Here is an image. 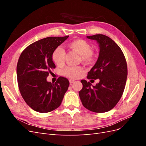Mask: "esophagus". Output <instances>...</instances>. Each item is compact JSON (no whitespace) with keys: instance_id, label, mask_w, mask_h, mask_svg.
Listing matches in <instances>:
<instances>
[{"instance_id":"34e87169","label":"esophagus","mask_w":146,"mask_h":146,"mask_svg":"<svg viewBox=\"0 0 146 146\" xmlns=\"http://www.w3.org/2000/svg\"><path fill=\"white\" fill-rule=\"evenodd\" d=\"M74 82H75V80H72V79H70V80H69V83H70V84H72V83H73Z\"/></svg>"}]
</instances>
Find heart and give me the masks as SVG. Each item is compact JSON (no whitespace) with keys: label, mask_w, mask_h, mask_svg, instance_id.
<instances>
[{"label":"heart","mask_w":146,"mask_h":146,"mask_svg":"<svg viewBox=\"0 0 146 146\" xmlns=\"http://www.w3.org/2000/svg\"><path fill=\"white\" fill-rule=\"evenodd\" d=\"M69 49L74 50L80 55L81 61L84 63H91L94 59V54L91 50V46L87 41L83 39H76L68 44ZM65 52L61 47H56L53 51L52 58L54 63L57 66H61L64 63ZM83 72L81 66H67L63 70V74L70 78L80 77Z\"/></svg>","instance_id":"1"}]
</instances>
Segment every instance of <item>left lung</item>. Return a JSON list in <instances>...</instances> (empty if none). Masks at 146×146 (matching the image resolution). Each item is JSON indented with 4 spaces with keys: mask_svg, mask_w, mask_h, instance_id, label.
<instances>
[{
    "mask_svg": "<svg viewBox=\"0 0 146 146\" xmlns=\"http://www.w3.org/2000/svg\"><path fill=\"white\" fill-rule=\"evenodd\" d=\"M96 40L100 48L96 64L88 73V79H99L96 86L82 80L79 96L83 105L95 113L113 109L121 99L127 80V65L122 50L113 39L104 35L87 36Z\"/></svg>",
    "mask_w": 146,
    "mask_h": 146,
    "instance_id": "obj_1",
    "label": "left lung"
}]
</instances>
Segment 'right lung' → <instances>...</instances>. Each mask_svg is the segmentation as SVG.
<instances>
[{
  "label": "right lung",
  "mask_w": 146,
  "mask_h": 146,
  "mask_svg": "<svg viewBox=\"0 0 146 146\" xmlns=\"http://www.w3.org/2000/svg\"><path fill=\"white\" fill-rule=\"evenodd\" d=\"M69 36L47 37L31 44L21 53L17 64V78L21 94L29 107L39 113L58 108L69 85L66 78L60 77L55 83L47 81L55 68L52 52Z\"/></svg>",
  "instance_id": "1"
}]
</instances>
